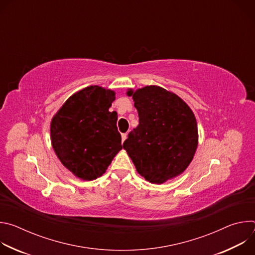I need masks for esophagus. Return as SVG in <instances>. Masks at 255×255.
<instances>
[{
	"instance_id": "obj_1",
	"label": "esophagus",
	"mask_w": 255,
	"mask_h": 255,
	"mask_svg": "<svg viewBox=\"0 0 255 255\" xmlns=\"http://www.w3.org/2000/svg\"><path fill=\"white\" fill-rule=\"evenodd\" d=\"M126 138H127V134L125 133V134H122V144H123V142L126 140Z\"/></svg>"
}]
</instances>
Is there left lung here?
<instances>
[{
    "label": "left lung",
    "mask_w": 255,
    "mask_h": 255,
    "mask_svg": "<svg viewBox=\"0 0 255 255\" xmlns=\"http://www.w3.org/2000/svg\"><path fill=\"white\" fill-rule=\"evenodd\" d=\"M137 109L139 125L123 143L137 172L161 185L183 173L199 143L198 125L189 105L159 86L128 89Z\"/></svg>",
    "instance_id": "obj_1"
}]
</instances>
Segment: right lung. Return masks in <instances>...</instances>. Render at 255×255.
Listing matches in <instances>:
<instances>
[{"mask_svg":"<svg viewBox=\"0 0 255 255\" xmlns=\"http://www.w3.org/2000/svg\"><path fill=\"white\" fill-rule=\"evenodd\" d=\"M115 95L100 86L84 88L71 95L51 119L50 139L57 158L83 180L102 176L122 149L118 115L109 111Z\"/></svg>","mask_w":255,"mask_h":255,"instance_id":"add662e5","label":"right lung"}]
</instances>
